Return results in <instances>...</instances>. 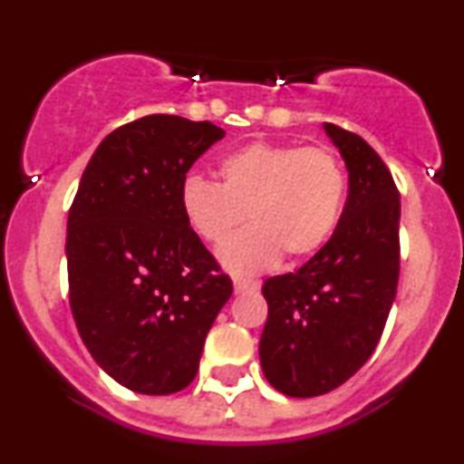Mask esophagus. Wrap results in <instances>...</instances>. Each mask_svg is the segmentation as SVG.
Masks as SVG:
<instances>
[{"label": "esophagus", "mask_w": 464, "mask_h": 464, "mask_svg": "<svg viewBox=\"0 0 464 464\" xmlns=\"http://www.w3.org/2000/svg\"><path fill=\"white\" fill-rule=\"evenodd\" d=\"M233 287H236V295H244V292L257 290V284H255V281L242 279V276H233Z\"/></svg>", "instance_id": "34e87169"}]
</instances>
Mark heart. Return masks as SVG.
Returning a JSON list of instances; mask_svg holds the SVG:
<instances>
[{
  "label": "heart",
  "instance_id": "obj_1",
  "mask_svg": "<svg viewBox=\"0 0 464 464\" xmlns=\"http://www.w3.org/2000/svg\"><path fill=\"white\" fill-rule=\"evenodd\" d=\"M222 183L188 177L180 185L185 220L205 242L227 239L218 259L237 275L270 268L285 255L301 262L334 236L347 200V172L327 148L253 141L218 165Z\"/></svg>",
  "mask_w": 464,
  "mask_h": 464
}]
</instances>
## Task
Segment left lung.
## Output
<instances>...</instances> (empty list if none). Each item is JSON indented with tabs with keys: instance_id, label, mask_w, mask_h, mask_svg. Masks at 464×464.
<instances>
[{
	"instance_id": "left-lung-1",
	"label": "left lung",
	"mask_w": 464,
	"mask_h": 464,
	"mask_svg": "<svg viewBox=\"0 0 464 464\" xmlns=\"http://www.w3.org/2000/svg\"><path fill=\"white\" fill-rule=\"evenodd\" d=\"M324 135L349 172V196L329 242L299 270L264 281L268 321L259 362L287 397H316L371 358L397 295L399 191L362 137L334 124Z\"/></svg>"
}]
</instances>
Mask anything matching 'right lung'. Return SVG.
I'll list each match as a JSON object with an SVG mask.
<instances>
[{
    "instance_id": "obj_1",
    "label": "right lung",
    "mask_w": 464,
    "mask_h": 464,
    "mask_svg": "<svg viewBox=\"0 0 464 464\" xmlns=\"http://www.w3.org/2000/svg\"><path fill=\"white\" fill-rule=\"evenodd\" d=\"M225 137L211 121L148 115L106 135L67 220L69 305L106 375L141 395L191 384L233 284L180 209V185Z\"/></svg>"
}]
</instances>
